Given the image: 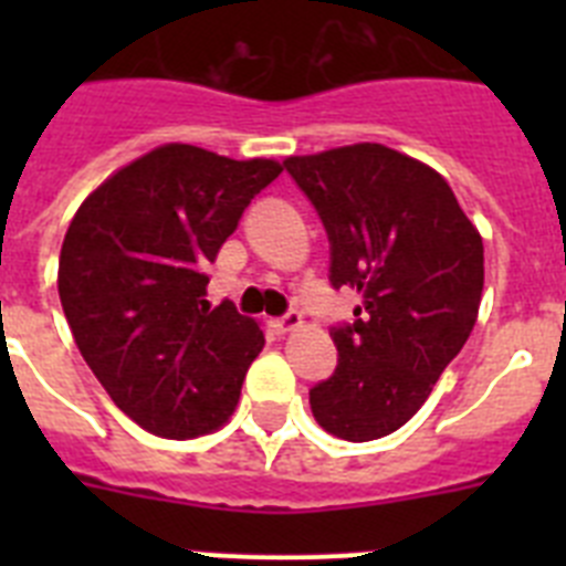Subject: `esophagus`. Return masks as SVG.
<instances>
[{
  "label": "esophagus",
  "mask_w": 566,
  "mask_h": 566,
  "mask_svg": "<svg viewBox=\"0 0 566 566\" xmlns=\"http://www.w3.org/2000/svg\"><path fill=\"white\" fill-rule=\"evenodd\" d=\"M300 326H303V314H300V312H289V314H283L280 319H274V328H277L280 334L297 332Z\"/></svg>",
  "instance_id": "obj_1"
}]
</instances>
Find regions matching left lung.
Here are the masks:
<instances>
[{
	"mask_svg": "<svg viewBox=\"0 0 566 566\" xmlns=\"http://www.w3.org/2000/svg\"><path fill=\"white\" fill-rule=\"evenodd\" d=\"M323 218L332 286L357 289L352 326L334 328L337 371L308 391L323 431L371 442L431 397L476 326L482 234L442 175L385 144L283 161Z\"/></svg>",
	"mask_w": 566,
	"mask_h": 566,
	"instance_id": "obj_1",
	"label": "left lung"
}]
</instances>
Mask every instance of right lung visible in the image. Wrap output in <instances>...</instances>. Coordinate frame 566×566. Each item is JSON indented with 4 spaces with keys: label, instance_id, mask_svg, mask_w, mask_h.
I'll return each mask as SVG.
<instances>
[{
    "label": "right lung",
    "instance_id": "add662e5",
    "mask_svg": "<svg viewBox=\"0 0 566 566\" xmlns=\"http://www.w3.org/2000/svg\"><path fill=\"white\" fill-rule=\"evenodd\" d=\"M283 172L164 144L84 198L59 254V297L84 363L144 431L212 433L232 417L263 332L203 274L254 195Z\"/></svg>",
    "mask_w": 566,
    "mask_h": 566
}]
</instances>
